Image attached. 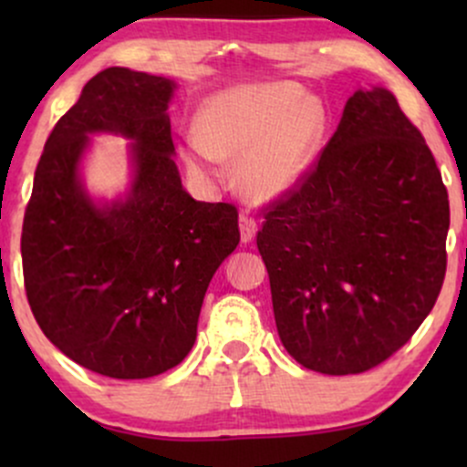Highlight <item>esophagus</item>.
<instances>
[{
  "label": "esophagus",
  "instance_id": "esophagus-1",
  "mask_svg": "<svg viewBox=\"0 0 467 467\" xmlns=\"http://www.w3.org/2000/svg\"><path fill=\"white\" fill-rule=\"evenodd\" d=\"M239 230H241V241L244 244H250L256 237V222L248 215L239 217Z\"/></svg>",
  "mask_w": 467,
  "mask_h": 467
}]
</instances>
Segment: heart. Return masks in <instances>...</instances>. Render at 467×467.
Listing matches in <instances>:
<instances>
[{"label": "heart", "mask_w": 467, "mask_h": 467, "mask_svg": "<svg viewBox=\"0 0 467 467\" xmlns=\"http://www.w3.org/2000/svg\"><path fill=\"white\" fill-rule=\"evenodd\" d=\"M327 125L318 96L301 85H239L206 100L197 130L182 142L192 175L217 182L222 160L237 162L239 189L252 202H275L301 184L318 153Z\"/></svg>", "instance_id": "1"}]
</instances>
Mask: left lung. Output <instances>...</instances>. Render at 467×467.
I'll return each mask as SVG.
<instances>
[{
  "instance_id": "obj_1",
  "label": "left lung",
  "mask_w": 467,
  "mask_h": 467,
  "mask_svg": "<svg viewBox=\"0 0 467 467\" xmlns=\"http://www.w3.org/2000/svg\"><path fill=\"white\" fill-rule=\"evenodd\" d=\"M448 226V191L420 130L389 89H356L256 234L289 356L325 375L393 356L435 307Z\"/></svg>"
}]
</instances>
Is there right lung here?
Returning <instances> with one entry per match:
<instances>
[{
  "instance_id": "add662e5",
  "label": "right lung",
  "mask_w": 467,
  "mask_h": 467,
  "mask_svg": "<svg viewBox=\"0 0 467 467\" xmlns=\"http://www.w3.org/2000/svg\"><path fill=\"white\" fill-rule=\"evenodd\" d=\"M175 80L107 67L61 116L35 171L21 233L26 296L47 340L116 379L189 356L208 283L239 244L233 203L192 200L175 164ZM94 132L132 140V186L96 202L79 178Z\"/></svg>"
}]
</instances>
